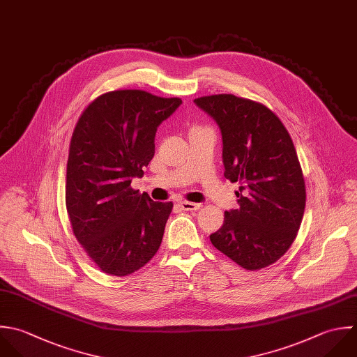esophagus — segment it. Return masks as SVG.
Here are the masks:
<instances>
[{
	"label": "esophagus",
	"instance_id": "34e87169",
	"mask_svg": "<svg viewBox=\"0 0 357 357\" xmlns=\"http://www.w3.org/2000/svg\"><path fill=\"white\" fill-rule=\"evenodd\" d=\"M179 206H181V208L185 210V211H196V210L202 208V204H200V203H192V202H186V200L179 202Z\"/></svg>",
	"mask_w": 357,
	"mask_h": 357
}]
</instances>
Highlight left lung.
<instances>
[{"instance_id": "left-lung-1", "label": "left lung", "mask_w": 357, "mask_h": 357, "mask_svg": "<svg viewBox=\"0 0 357 357\" xmlns=\"http://www.w3.org/2000/svg\"><path fill=\"white\" fill-rule=\"evenodd\" d=\"M195 104L221 130L224 176L242 185L239 207L225 211L210 241L241 267L264 268L291 248L305 213V179L294 142L280 118L260 102L214 94Z\"/></svg>"}]
</instances>
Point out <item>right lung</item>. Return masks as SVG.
Masks as SVG:
<instances>
[{"label": "right lung", "mask_w": 357, "mask_h": 357, "mask_svg": "<svg viewBox=\"0 0 357 357\" xmlns=\"http://www.w3.org/2000/svg\"><path fill=\"white\" fill-rule=\"evenodd\" d=\"M182 104L143 90L97 97L80 115L69 146L65 203L73 234L105 274L125 277L157 253L172 203L130 188L154 155L162 121Z\"/></svg>", "instance_id": "obj_1"}]
</instances>
